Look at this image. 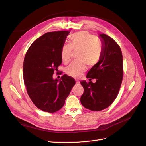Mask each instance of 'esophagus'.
<instances>
[{"mask_svg":"<svg viewBox=\"0 0 146 146\" xmlns=\"http://www.w3.org/2000/svg\"><path fill=\"white\" fill-rule=\"evenodd\" d=\"M76 84H77V85H79V84H80V82L77 81V80H76Z\"/></svg>","mask_w":146,"mask_h":146,"instance_id":"obj_1","label":"esophagus"}]
</instances>
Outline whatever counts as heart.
Masks as SVG:
<instances>
[{
  "mask_svg": "<svg viewBox=\"0 0 146 146\" xmlns=\"http://www.w3.org/2000/svg\"><path fill=\"white\" fill-rule=\"evenodd\" d=\"M78 51L77 58L66 69L68 76L78 78L86 70V63L94 66L100 61L103 53L100 41L94 35L86 31L75 33L69 38V45H63L61 48L63 62L68 63L71 59L72 51Z\"/></svg>",
  "mask_w": 146,
  "mask_h": 146,
  "instance_id": "1",
  "label": "heart"
}]
</instances>
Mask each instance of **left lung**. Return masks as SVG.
Here are the masks:
<instances>
[{
	"instance_id": "1",
	"label": "left lung",
	"mask_w": 146,
	"mask_h": 146,
	"mask_svg": "<svg viewBox=\"0 0 146 146\" xmlns=\"http://www.w3.org/2000/svg\"><path fill=\"white\" fill-rule=\"evenodd\" d=\"M103 53L100 61L88 72L90 82H80L84 92L80 102L84 107L99 111L108 107L116 99L122 82L123 67L120 47L114 39L100 34ZM96 78L94 84L90 80Z\"/></svg>"
}]
</instances>
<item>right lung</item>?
I'll list each match as a JSON object with an SVG mask.
<instances>
[{
  "instance_id": "add662e5",
  "label": "right lung",
  "mask_w": 146,
  "mask_h": 146,
  "mask_svg": "<svg viewBox=\"0 0 146 146\" xmlns=\"http://www.w3.org/2000/svg\"><path fill=\"white\" fill-rule=\"evenodd\" d=\"M69 30L44 34L31 44L24 60L23 76L27 93L33 103L43 111L55 113L63 107L76 81L63 75L53 78L62 63L61 48Z\"/></svg>"
}]
</instances>
